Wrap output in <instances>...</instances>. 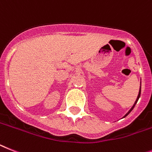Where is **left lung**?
Returning a JSON list of instances; mask_svg holds the SVG:
<instances>
[{"label":"left lung","instance_id":"left-lung-1","mask_svg":"<svg viewBox=\"0 0 152 152\" xmlns=\"http://www.w3.org/2000/svg\"><path fill=\"white\" fill-rule=\"evenodd\" d=\"M140 85H141V86H140V89H139V93H138V95H137V99H136V100H135V102H134V105L132 106V107L131 108V109L129 110V111L127 112V113H126L125 115L123 117H127V115H128V114H129L130 113H131V111H132V110L134 109V106L136 105V104H137V100H138V99L139 98H140V96H141V84H140Z\"/></svg>","mask_w":152,"mask_h":152}]
</instances>
